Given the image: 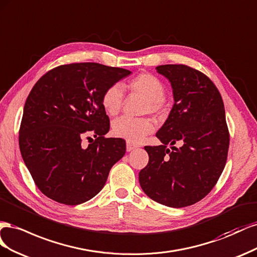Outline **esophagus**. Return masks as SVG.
Listing matches in <instances>:
<instances>
[{
    "label": "esophagus",
    "instance_id": "esophagus-1",
    "mask_svg": "<svg viewBox=\"0 0 257 257\" xmlns=\"http://www.w3.org/2000/svg\"><path fill=\"white\" fill-rule=\"evenodd\" d=\"M138 146L136 145V144H134V143H131V142H128L127 141V152H131L133 150H135V149H137Z\"/></svg>",
    "mask_w": 257,
    "mask_h": 257
}]
</instances>
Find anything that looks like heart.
<instances>
[{"label":"heart","mask_w":257,"mask_h":257,"mask_svg":"<svg viewBox=\"0 0 257 257\" xmlns=\"http://www.w3.org/2000/svg\"><path fill=\"white\" fill-rule=\"evenodd\" d=\"M126 87L133 94L143 97L145 103L142 114H159L166 98V89L159 78L150 73H142L130 79ZM104 111L109 116H115L120 112L123 103V91L119 85H112L104 90L101 98ZM113 134L131 143H139L154 131V123L149 118H130L122 116L114 120Z\"/></svg>","instance_id":"obj_1"}]
</instances>
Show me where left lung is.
Returning <instances> with one entry per match:
<instances>
[{"mask_svg": "<svg viewBox=\"0 0 257 257\" xmlns=\"http://www.w3.org/2000/svg\"><path fill=\"white\" fill-rule=\"evenodd\" d=\"M156 70L171 83L174 104L156 134L163 144L144 148L150 158L139 181L154 201L171 208L192 206L215 186L226 164L229 133L223 99L200 71L184 64Z\"/></svg>", "mask_w": 257, "mask_h": 257, "instance_id": "8db88e82", "label": "left lung"}]
</instances>
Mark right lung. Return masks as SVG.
<instances>
[{
    "instance_id": "obj_1",
    "label": "right lung",
    "mask_w": 257,
    "mask_h": 257,
    "mask_svg": "<svg viewBox=\"0 0 257 257\" xmlns=\"http://www.w3.org/2000/svg\"><path fill=\"white\" fill-rule=\"evenodd\" d=\"M94 62L59 65L29 93L19 129V148L35 185L67 206L86 202L103 188L126 142L105 138L109 118L101 103L107 87L130 74ZM96 138L86 149L81 138Z\"/></svg>"
}]
</instances>
